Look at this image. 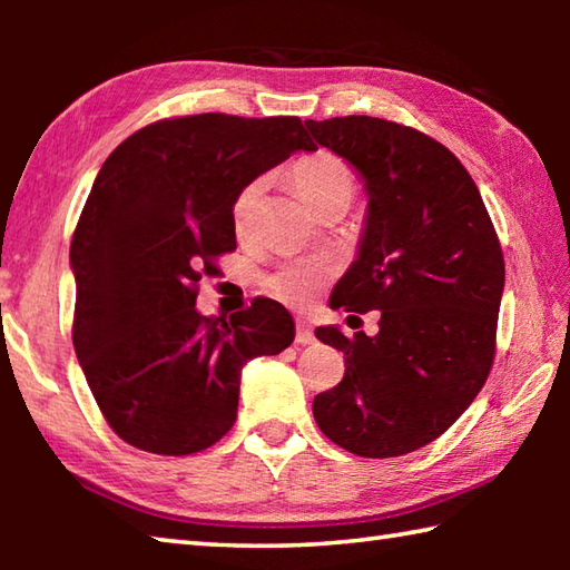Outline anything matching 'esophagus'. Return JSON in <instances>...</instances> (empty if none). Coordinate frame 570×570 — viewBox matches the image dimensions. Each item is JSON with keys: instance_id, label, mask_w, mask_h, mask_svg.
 Here are the masks:
<instances>
[{"instance_id": "34e87169", "label": "esophagus", "mask_w": 570, "mask_h": 570, "mask_svg": "<svg viewBox=\"0 0 570 570\" xmlns=\"http://www.w3.org/2000/svg\"><path fill=\"white\" fill-rule=\"evenodd\" d=\"M312 342H314L312 326H308L304 320H298V322H296V344L306 346V344H312Z\"/></svg>"}]
</instances>
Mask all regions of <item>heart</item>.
<instances>
[{
  "label": "heart",
  "instance_id": "1",
  "mask_svg": "<svg viewBox=\"0 0 570 570\" xmlns=\"http://www.w3.org/2000/svg\"><path fill=\"white\" fill-rule=\"evenodd\" d=\"M292 183L298 193V198L320 214L326 206L332 204H346L354 198V173L346 166L342 158L332 156V153H312L302 160L294 163L292 168ZM258 193H262V183H250L234 204V228L236 234H244L248 228L250 214H254V206L258 200ZM320 284V274L312 272V268H286V272L276 274L272 278L274 292L286 298V302L302 304L306 302L312 292Z\"/></svg>",
  "mask_w": 570,
  "mask_h": 570
}]
</instances>
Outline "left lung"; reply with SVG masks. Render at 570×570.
Listing matches in <instances>:
<instances>
[{"label":"left lung","instance_id":"obj_1","mask_svg":"<svg viewBox=\"0 0 570 570\" xmlns=\"http://www.w3.org/2000/svg\"><path fill=\"white\" fill-rule=\"evenodd\" d=\"M364 183L356 258L330 306L380 312V332L316 340L344 352V380L314 397V420L360 458H397L438 440L488 380L505 288L495 228L470 173L438 140L346 115L306 120Z\"/></svg>","mask_w":570,"mask_h":570}]
</instances>
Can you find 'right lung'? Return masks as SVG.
Segmentation results:
<instances>
[{"label": "right lung", "instance_id": "obj_1", "mask_svg": "<svg viewBox=\"0 0 570 570\" xmlns=\"http://www.w3.org/2000/svg\"><path fill=\"white\" fill-rule=\"evenodd\" d=\"M296 150H316L298 118L204 112L153 122L102 163L70 246L72 342L128 445L156 455L210 448L234 428L244 364L294 342L278 302L204 316L196 284L236 248L240 190Z\"/></svg>", "mask_w": 570, "mask_h": 570}]
</instances>
